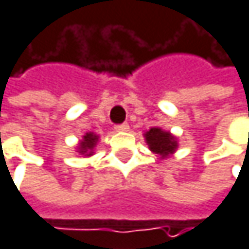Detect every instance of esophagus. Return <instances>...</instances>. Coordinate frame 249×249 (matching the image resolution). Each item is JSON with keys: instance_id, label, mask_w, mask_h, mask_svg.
<instances>
[{"instance_id": "1", "label": "esophagus", "mask_w": 249, "mask_h": 249, "mask_svg": "<svg viewBox=\"0 0 249 249\" xmlns=\"http://www.w3.org/2000/svg\"><path fill=\"white\" fill-rule=\"evenodd\" d=\"M116 132H127L129 130V124L127 123H123V124H117L116 127Z\"/></svg>"}]
</instances>
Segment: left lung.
<instances>
[{
	"instance_id": "8db88e82",
	"label": "left lung",
	"mask_w": 249,
	"mask_h": 249,
	"mask_svg": "<svg viewBox=\"0 0 249 249\" xmlns=\"http://www.w3.org/2000/svg\"><path fill=\"white\" fill-rule=\"evenodd\" d=\"M143 136L149 149L154 154H158L161 158L170 157L171 154L176 152L178 146L176 136H173L170 132L162 130L161 127H151Z\"/></svg>"
}]
</instances>
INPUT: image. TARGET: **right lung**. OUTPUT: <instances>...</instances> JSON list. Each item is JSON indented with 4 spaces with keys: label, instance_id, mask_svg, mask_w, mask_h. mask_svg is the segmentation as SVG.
Masks as SVG:
<instances>
[{
    "label": "right lung",
    "instance_id": "1",
    "mask_svg": "<svg viewBox=\"0 0 249 249\" xmlns=\"http://www.w3.org/2000/svg\"><path fill=\"white\" fill-rule=\"evenodd\" d=\"M97 142H98V136L95 133H92V132L85 133L82 141L78 145V152L85 157L92 155V151H94V146L97 145Z\"/></svg>",
    "mask_w": 249,
    "mask_h": 249
}]
</instances>
